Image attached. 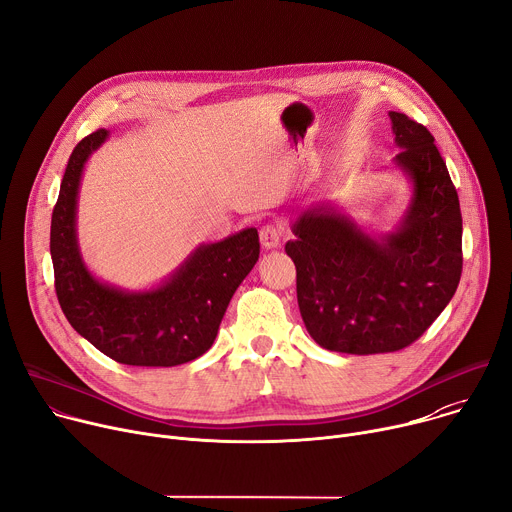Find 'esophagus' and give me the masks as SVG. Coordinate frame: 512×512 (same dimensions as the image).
<instances>
[{"mask_svg":"<svg viewBox=\"0 0 512 512\" xmlns=\"http://www.w3.org/2000/svg\"><path fill=\"white\" fill-rule=\"evenodd\" d=\"M281 240H283V227L279 223H266V225H262V229H260V244H262V248H266V250L279 248Z\"/></svg>","mask_w":512,"mask_h":512,"instance_id":"34e87169","label":"esophagus"}]
</instances>
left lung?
Returning <instances> with one entry per match:
<instances>
[{
    "mask_svg": "<svg viewBox=\"0 0 512 512\" xmlns=\"http://www.w3.org/2000/svg\"><path fill=\"white\" fill-rule=\"evenodd\" d=\"M414 184L400 227L371 238L334 209H307L285 252L297 268V303L309 336L326 350L377 355L410 346L435 322L461 279V209L435 137L389 112Z\"/></svg>",
    "mask_w": 512,
    "mask_h": 512,
    "instance_id": "1",
    "label": "left lung"
}]
</instances>
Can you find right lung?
<instances>
[{
	"instance_id": "obj_1",
	"label": "right lung",
	"mask_w": 512,
	"mask_h": 512,
	"mask_svg": "<svg viewBox=\"0 0 512 512\" xmlns=\"http://www.w3.org/2000/svg\"><path fill=\"white\" fill-rule=\"evenodd\" d=\"M108 137L98 129L69 155L51 219L55 291L67 322L106 357L133 367H176L211 348L225 309L260 256L248 227L196 248L172 277L151 291L129 293L100 283L77 248V190L92 151Z\"/></svg>"
}]
</instances>
